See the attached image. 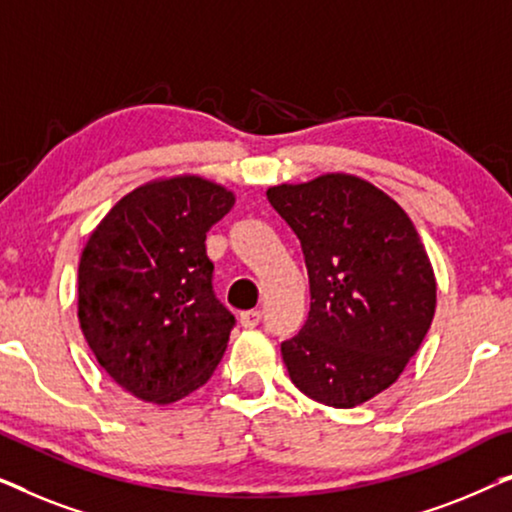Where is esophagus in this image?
I'll return each instance as SVG.
<instances>
[{"mask_svg":"<svg viewBox=\"0 0 512 512\" xmlns=\"http://www.w3.org/2000/svg\"><path fill=\"white\" fill-rule=\"evenodd\" d=\"M261 310H247V312H240V324L244 326V328H254V326H258L261 324Z\"/></svg>","mask_w":512,"mask_h":512,"instance_id":"obj_1","label":"esophagus"}]
</instances>
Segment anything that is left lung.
<instances>
[{"mask_svg":"<svg viewBox=\"0 0 512 512\" xmlns=\"http://www.w3.org/2000/svg\"><path fill=\"white\" fill-rule=\"evenodd\" d=\"M303 247L310 312L282 342L291 382L354 408L398 380L429 331L436 277L408 214L368 181L324 174L268 191Z\"/></svg>","mask_w":512,"mask_h":512,"instance_id":"8db88e82","label":"left lung"}]
</instances>
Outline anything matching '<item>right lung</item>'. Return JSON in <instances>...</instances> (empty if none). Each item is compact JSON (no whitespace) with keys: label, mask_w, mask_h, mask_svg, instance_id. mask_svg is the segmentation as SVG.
<instances>
[{"label":"right lung","mask_w":512,"mask_h":512,"mask_svg":"<svg viewBox=\"0 0 512 512\" xmlns=\"http://www.w3.org/2000/svg\"><path fill=\"white\" fill-rule=\"evenodd\" d=\"M235 205L200 177L139 186L93 230L79 263V321L111 380L149 403L202 387L235 317L216 298L207 233Z\"/></svg>","instance_id":"1"}]
</instances>
